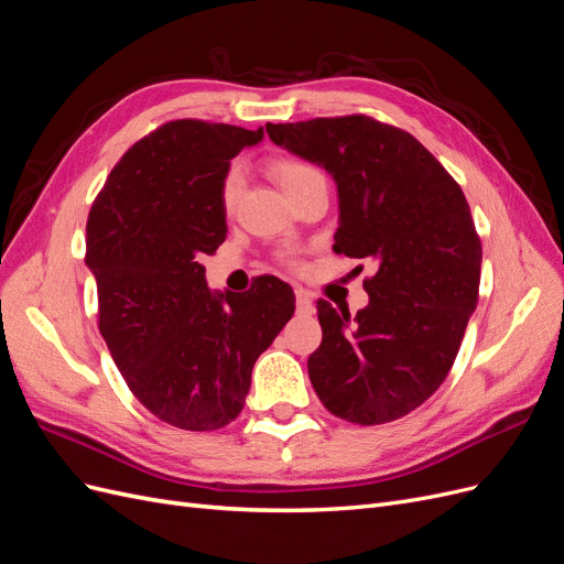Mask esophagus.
Returning <instances> with one entry per match:
<instances>
[{
	"instance_id": "1",
	"label": "esophagus",
	"mask_w": 564,
	"mask_h": 564,
	"mask_svg": "<svg viewBox=\"0 0 564 564\" xmlns=\"http://www.w3.org/2000/svg\"><path fill=\"white\" fill-rule=\"evenodd\" d=\"M296 305L299 313H313V299L305 289H296Z\"/></svg>"
}]
</instances>
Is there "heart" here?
<instances>
[{"label": "heart", "mask_w": 564, "mask_h": 564, "mask_svg": "<svg viewBox=\"0 0 564 564\" xmlns=\"http://www.w3.org/2000/svg\"><path fill=\"white\" fill-rule=\"evenodd\" d=\"M315 174H319L317 169H313L311 164H305L301 160L272 162V176L278 178V183L282 185L284 193H292L296 185H301L305 178H311ZM240 191H242V172L237 166H232L230 172L226 174L224 183H220V204H224V209L230 212L235 207L237 197H240Z\"/></svg>", "instance_id": "heart-1"}]
</instances>
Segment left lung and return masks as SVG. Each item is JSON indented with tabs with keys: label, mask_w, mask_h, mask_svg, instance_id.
Segmentation results:
<instances>
[{
	"label": "left lung",
	"mask_w": 564,
	"mask_h": 564,
	"mask_svg": "<svg viewBox=\"0 0 564 564\" xmlns=\"http://www.w3.org/2000/svg\"><path fill=\"white\" fill-rule=\"evenodd\" d=\"M270 141L332 174L334 251L377 263L367 308L317 301L311 383L338 419L395 421L447 379L480 289L482 245L468 202L412 133L365 115L265 124Z\"/></svg>",
	"instance_id": "left-lung-1"
}]
</instances>
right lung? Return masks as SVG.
Wrapping results in <instances>:
<instances>
[{
    "instance_id": "right-lung-1",
    "label": "right lung",
    "mask_w": 564,
    "mask_h": 564,
    "mask_svg": "<svg viewBox=\"0 0 564 564\" xmlns=\"http://www.w3.org/2000/svg\"><path fill=\"white\" fill-rule=\"evenodd\" d=\"M263 129L176 119L133 143L87 220L98 329L139 402L183 431L242 412L251 369L294 315V292L263 275L247 294L212 292L202 253L224 245L230 160Z\"/></svg>"
}]
</instances>
